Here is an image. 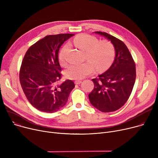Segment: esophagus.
<instances>
[{
  "label": "esophagus",
  "mask_w": 158,
  "mask_h": 158,
  "mask_svg": "<svg viewBox=\"0 0 158 158\" xmlns=\"http://www.w3.org/2000/svg\"><path fill=\"white\" fill-rule=\"evenodd\" d=\"M75 82V84L76 85H80L81 82H82V81H79V80H77V81H76L74 82Z\"/></svg>",
  "instance_id": "esophagus-1"
}]
</instances>
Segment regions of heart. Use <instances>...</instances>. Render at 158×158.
<instances>
[{
  "label": "heart",
  "instance_id": "1",
  "mask_svg": "<svg viewBox=\"0 0 158 158\" xmlns=\"http://www.w3.org/2000/svg\"><path fill=\"white\" fill-rule=\"evenodd\" d=\"M75 46L86 51L88 61L84 63H73L68 66L64 71L66 78L70 79H81L86 77L95 70H102L112 63L114 57L113 45L109 41H98L97 38L86 34H81L73 40ZM66 46H64L59 54L61 63L65 62L64 52Z\"/></svg>",
  "mask_w": 158,
  "mask_h": 158
}]
</instances>
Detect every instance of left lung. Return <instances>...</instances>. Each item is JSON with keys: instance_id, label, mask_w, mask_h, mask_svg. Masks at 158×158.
<instances>
[{"instance_id": "8db88e82", "label": "left lung", "mask_w": 158, "mask_h": 158, "mask_svg": "<svg viewBox=\"0 0 158 158\" xmlns=\"http://www.w3.org/2000/svg\"><path fill=\"white\" fill-rule=\"evenodd\" d=\"M110 41L114 60L105 72L93 79L94 88L89 95L90 103L102 112L117 111L127 101L136 80L135 63L123 41L106 32H95Z\"/></svg>"}]
</instances>
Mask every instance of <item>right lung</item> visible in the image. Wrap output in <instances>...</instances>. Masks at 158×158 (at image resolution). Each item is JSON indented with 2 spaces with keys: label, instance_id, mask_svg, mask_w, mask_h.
<instances>
[{
  "label": "right lung",
  "instance_id": "obj_1",
  "mask_svg": "<svg viewBox=\"0 0 158 158\" xmlns=\"http://www.w3.org/2000/svg\"><path fill=\"white\" fill-rule=\"evenodd\" d=\"M73 34L48 35L32 45L26 52L20 70V82L31 104L37 110L52 113L66 104L75 87L72 80L57 84L61 68L60 48Z\"/></svg>",
  "mask_w": 158,
  "mask_h": 158
}]
</instances>
